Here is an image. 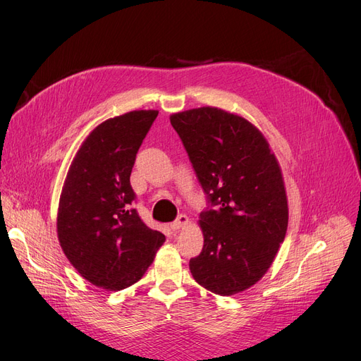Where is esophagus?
Segmentation results:
<instances>
[{
  "label": "esophagus",
  "mask_w": 361,
  "mask_h": 361,
  "mask_svg": "<svg viewBox=\"0 0 361 361\" xmlns=\"http://www.w3.org/2000/svg\"><path fill=\"white\" fill-rule=\"evenodd\" d=\"M185 225H188V218L185 215H180L173 224H171V230L173 231H178L181 228H184Z\"/></svg>",
  "instance_id": "obj_1"
}]
</instances>
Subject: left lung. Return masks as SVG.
Wrapping results in <instances>:
<instances>
[{
  "instance_id": "obj_1",
  "label": "left lung",
  "mask_w": 361,
  "mask_h": 361,
  "mask_svg": "<svg viewBox=\"0 0 361 361\" xmlns=\"http://www.w3.org/2000/svg\"><path fill=\"white\" fill-rule=\"evenodd\" d=\"M215 209L203 211V249L190 259L195 281L219 295L250 288L267 274L286 238L288 202L279 164L250 121L215 106L173 114Z\"/></svg>"
}]
</instances>
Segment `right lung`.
I'll return each instance as SVG.
<instances>
[{
	"instance_id": "add662e5",
	"label": "right lung",
	"mask_w": 361,
	"mask_h": 361,
	"mask_svg": "<svg viewBox=\"0 0 361 361\" xmlns=\"http://www.w3.org/2000/svg\"><path fill=\"white\" fill-rule=\"evenodd\" d=\"M157 117L155 109L130 111L93 128L63 185L56 215L61 249L85 279L108 291L137 282L165 241L130 206L136 199L131 169Z\"/></svg>"
}]
</instances>
